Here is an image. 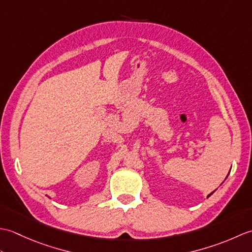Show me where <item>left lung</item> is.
I'll use <instances>...</instances> for the list:
<instances>
[{
    "label": "left lung",
    "instance_id": "8db88e82",
    "mask_svg": "<svg viewBox=\"0 0 252 252\" xmlns=\"http://www.w3.org/2000/svg\"><path fill=\"white\" fill-rule=\"evenodd\" d=\"M228 174H229V173H228ZM226 178H227V176H226ZM213 192H215V190H213V191H212V192H211V194H209V195H208V197H210V196H211V195H212V194H213Z\"/></svg>",
    "mask_w": 252,
    "mask_h": 252
}]
</instances>
